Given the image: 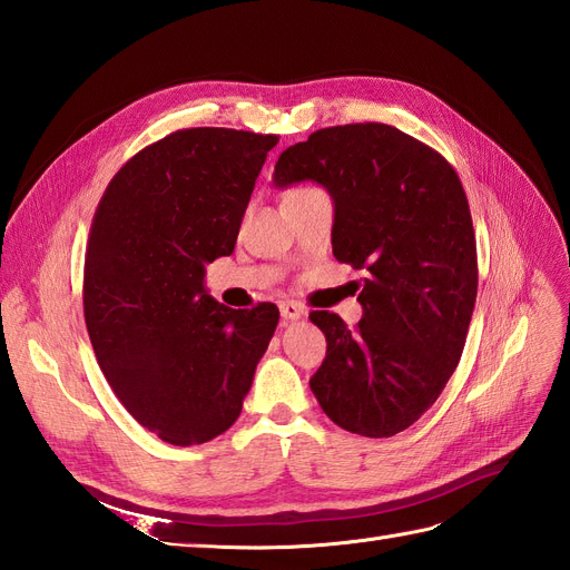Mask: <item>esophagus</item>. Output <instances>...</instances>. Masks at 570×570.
Returning <instances> with one entry per match:
<instances>
[{"mask_svg": "<svg viewBox=\"0 0 570 570\" xmlns=\"http://www.w3.org/2000/svg\"><path fill=\"white\" fill-rule=\"evenodd\" d=\"M281 316L285 321H299V318L306 316V308L302 304H297V302H283L281 304Z\"/></svg>", "mask_w": 570, "mask_h": 570, "instance_id": "esophagus-1", "label": "esophagus"}]
</instances>
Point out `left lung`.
Returning a JSON list of instances; mask_svg holds the SVG:
<instances>
[{"instance_id":"left-lung-1","label":"left lung","mask_w":570,"mask_h":570,"mask_svg":"<svg viewBox=\"0 0 570 570\" xmlns=\"http://www.w3.org/2000/svg\"><path fill=\"white\" fill-rule=\"evenodd\" d=\"M312 180L333 199V254L364 268L356 331L314 312L327 352L312 392L350 433L392 438L450 381L478 295L469 199L438 151L385 124L323 128L287 147L278 189Z\"/></svg>"}]
</instances>
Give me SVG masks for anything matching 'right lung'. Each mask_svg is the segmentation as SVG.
Masks as SVG:
<instances>
[{"label": "right lung", "mask_w": 570, "mask_h": 570, "mask_svg": "<svg viewBox=\"0 0 570 570\" xmlns=\"http://www.w3.org/2000/svg\"><path fill=\"white\" fill-rule=\"evenodd\" d=\"M275 135L189 128L118 170L85 256V323L99 368L130 416L189 446L237 421L281 312L228 308L206 264L235 249Z\"/></svg>", "instance_id": "right-lung-1"}]
</instances>
